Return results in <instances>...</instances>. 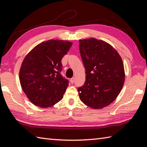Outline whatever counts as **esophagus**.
I'll use <instances>...</instances> for the list:
<instances>
[{
	"mask_svg": "<svg viewBox=\"0 0 147 147\" xmlns=\"http://www.w3.org/2000/svg\"><path fill=\"white\" fill-rule=\"evenodd\" d=\"M70 82H71V83H73L74 82V78H71Z\"/></svg>",
	"mask_w": 147,
	"mask_h": 147,
	"instance_id": "1",
	"label": "esophagus"
}]
</instances>
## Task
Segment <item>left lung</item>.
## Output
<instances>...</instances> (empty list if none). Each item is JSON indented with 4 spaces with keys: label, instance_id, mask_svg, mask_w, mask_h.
Here are the masks:
<instances>
[{
    "label": "left lung",
    "instance_id": "left-lung-1",
    "mask_svg": "<svg viewBox=\"0 0 147 147\" xmlns=\"http://www.w3.org/2000/svg\"><path fill=\"white\" fill-rule=\"evenodd\" d=\"M81 57L86 70L84 85L78 88L84 104L102 109L115 100L125 80L120 55L109 43L94 38L80 40Z\"/></svg>",
    "mask_w": 147,
    "mask_h": 147
}]
</instances>
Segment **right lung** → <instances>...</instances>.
I'll list each match as a JSON object with an SVG mask.
<instances>
[{"mask_svg": "<svg viewBox=\"0 0 147 147\" xmlns=\"http://www.w3.org/2000/svg\"><path fill=\"white\" fill-rule=\"evenodd\" d=\"M72 45L66 40H49L35 46L24 57L20 81L33 104L47 108L63 98L69 82L61 74V60Z\"/></svg>", "mask_w": 147, "mask_h": 147, "instance_id": "obj_1", "label": "right lung"}]
</instances>
